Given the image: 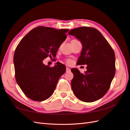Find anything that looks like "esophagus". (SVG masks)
<instances>
[{"instance_id":"34e87169","label":"esophagus","mask_w":130,"mask_h":130,"mask_svg":"<svg viewBox=\"0 0 130 130\" xmlns=\"http://www.w3.org/2000/svg\"><path fill=\"white\" fill-rule=\"evenodd\" d=\"M70 70V69L69 68H68V67H67L66 68V72H69Z\"/></svg>"}]
</instances>
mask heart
I'll return each instance as SVG.
<instances>
[{
  "label": "heart",
  "mask_w": 130,
  "mask_h": 130,
  "mask_svg": "<svg viewBox=\"0 0 130 130\" xmlns=\"http://www.w3.org/2000/svg\"><path fill=\"white\" fill-rule=\"evenodd\" d=\"M67 62L68 63H70L71 62V61L69 60H67Z\"/></svg>",
  "instance_id": "1"
}]
</instances>
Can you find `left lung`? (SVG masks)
I'll return each mask as SVG.
<instances>
[{"label":"left lung","instance_id":"1","mask_svg":"<svg viewBox=\"0 0 130 130\" xmlns=\"http://www.w3.org/2000/svg\"><path fill=\"white\" fill-rule=\"evenodd\" d=\"M82 45L78 65L87 64L85 74L72 68L74 77L71 86L78 99L91 103L100 99L107 93L116 72L115 54L99 31L90 27H79L69 31Z\"/></svg>","mask_w":130,"mask_h":130}]
</instances>
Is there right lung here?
<instances>
[{"label": "right lung", "mask_w": 130, "mask_h": 130, "mask_svg": "<svg viewBox=\"0 0 130 130\" xmlns=\"http://www.w3.org/2000/svg\"><path fill=\"white\" fill-rule=\"evenodd\" d=\"M68 31L38 26L27 33L17 45L13 57L15 80L29 99L42 101L52 95L66 66L57 62L49 67L43 60L56 56Z\"/></svg>", "instance_id": "add662e5"}]
</instances>
